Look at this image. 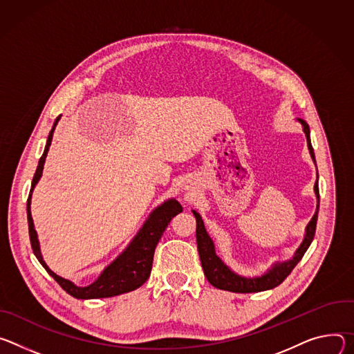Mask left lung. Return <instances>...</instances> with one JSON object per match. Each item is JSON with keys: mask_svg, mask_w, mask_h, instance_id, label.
<instances>
[{"mask_svg": "<svg viewBox=\"0 0 354 354\" xmlns=\"http://www.w3.org/2000/svg\"><path fill=\"white\" fill-rule=\"evenodd\" d=\"M298 122L302 125V131L306 136V145L309 149V154L312 157L313 163L317 166L315 162V153H313V147L310 143V132L309 127L305 121L298 120ZM313 191H315V197H317V211L313 214L312 219L305 227V234L301 245L295 250L294 256L288 260L284 261H276L267 271H264L261 276L256 277H246L242 276V274H238L236 271H233L229 266H226L222 259L216 254L215 252V245L211 236L208 234L204 221L201 215L192 209V214L197 219V246H198V253H200V260L204 268V274L207 280L209 281L211 286L230 291V292H241V294H248V292H260V291H267L276 288L280 286L292 271V268L299 263L308 248L310 246L313 236H315V229H317V221H318V211H319V185L318 180L315 181V185H313Z\"/></svg>", "mask_w": 354, "mask_h": 354, "instance_id": "1", "label": "left lung"}]
</instances>
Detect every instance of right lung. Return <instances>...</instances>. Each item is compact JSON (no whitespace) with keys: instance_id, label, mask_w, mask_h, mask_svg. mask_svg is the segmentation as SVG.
Instances as JSON below:
<instances>
[{"instance_id":"add662e5","label":"right lung","mask_w":354,"mask_h":354,"mask_svg":"<svg viewBox=\"0 0 354 354\" xmlns=\"http://www.w3.org/2000/svg\"><path fill=\"white\" fill-rule=\"evenodd\" d=\"M59 115L56 118V121L52 127V131L49 132L46 146L44 150V154L41 159H39L33 180H32V187L29 192V198L26 204V214H28V226H29V238H30V245L33 254L39 260L45 270L50 274V276L57 281V284L71 297L77 299H95V298H108V297H115V295H121L129 291H133L143 286L146 280L150 276L151 271V264H153V256H154V249L159 243L163 232L166 230L167 225L170 221L180 212H183L181 204L176 198H170L165 201L162 205L154 208L143 226L139 229L136 233V236L132 239V242L127 246V249L118 256L109 266L104 268V271L100 274V277L91 283L90 286L80 287L71 283L70 280H66L60 276H57L56 272H53L48 264L45 263L42 253H41V245H39L37 239V233L35 230L32 214H30V200H32V192L37 181L41 180L42 173H44V166L46 156L49 151V146L53 139V132L56 129L57 122L60 121Z\"/></svg>"}]
</instances>
